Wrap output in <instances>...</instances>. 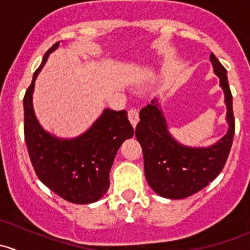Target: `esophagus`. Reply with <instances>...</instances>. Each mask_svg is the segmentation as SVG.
Here are the masks:
<instances>
[{
    "label": "esophagus",
    "instance_id": "obj_1",
    "mask_svg": "<svg viewBox=\"0 0 250 250\" xmlns=\"http://www.w3.org/2000/svg\"><path fill=\"white\" fill-rule=\"evenodd\" d=\"M128 118H129L130 123H132L133 127H137L138 122H139V112L135 109H130L128 111Z\"/></svg>",
    "mask_w": 250,
    "mask_h": 250
}]
</instances>
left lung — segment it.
Here are the masks:
<instances>
[{
	"mask_svg": "<svg viewBox=\"0 0 250 250\" xmlns=\"http://www.w3.org/2000/svg\"><path fill=\"white\" fill-rule=\"evenodd\" d=\"M209 60L219 78L226 105L228 132L216 143L208 146H188L176 140L170 134L158 98L140 110L135 135L143 148L146 180L161 197L181 200L201 191L223 170L230 153L234 118L228 71L213 53Z\"/></svg>",
	"mask_w": 250,
	"mask_h": 250,
	"instance_id": "left-lung-1",
	"label": "left lung"
}]
</instances>
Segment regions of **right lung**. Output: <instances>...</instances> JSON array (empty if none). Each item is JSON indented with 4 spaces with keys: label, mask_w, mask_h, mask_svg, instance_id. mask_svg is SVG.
Listing matches in <instances>:
<instances>
[{
    "label": "right lung",
    "mask_w": 250,
    "mask_h": 250,
    "mask_svg": "<svg viewBox=\"0 0 250 250\" xmlns=\"http://www.w3.org/2000/svg\"><path fill=\"white\" fill-rule=\"evenodd\" d=\"M59 44L47 50L25 93V141L35 172L48 188L71 203L89 204L107 192L116 153L123 141L133 137L134 129L127 111L110 109L103 110L93 125L75 138L57 137L42 127L32 103L35 82Z\"/></svg>",
    "instance_id": "obj_1"
}]
</instances>
